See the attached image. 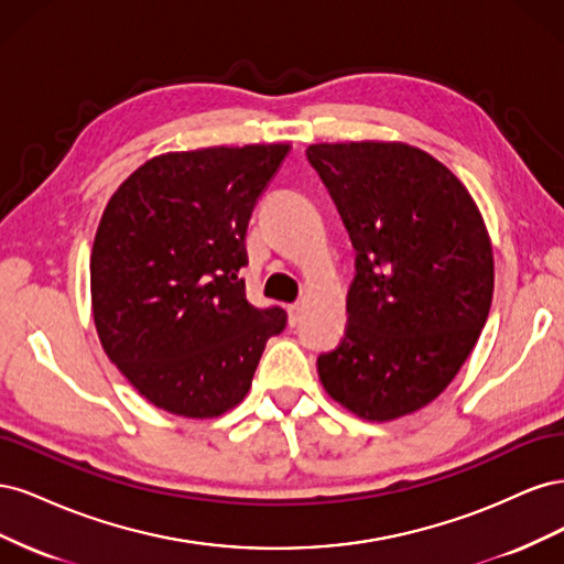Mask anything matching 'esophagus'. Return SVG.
I'll use <instances>...</instances> for the list:
<instances>
[{
    "mask_svg": "<svg viewBox=\"0 0 564 564\" xmlns=\"http://www.w3.org/2000/svg\"><path fill=\"white\" fill-rule=\"evenodd\" d=\"M286 311H289V324H292V327H294V324L301 319V305L292 303Z\"/></svg>",
    "mask_w": 564,
    "mask_h": 564,
    "instance_id": "1",
    "label": "esophagus"
}]
</instances>
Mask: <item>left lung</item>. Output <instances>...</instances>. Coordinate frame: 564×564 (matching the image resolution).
Returning <instances> with one entry per match:
<instances>
[{"instance_id": "1", "label": "left lung", "mask_w": 564, "mask_h": 564, "mask_svg": "<svg viewBox=\"0 0 564 564\" xmlns=\"http://www.w3.org/2000/svg\"><path fill=\"white\" fill-rule=\"evenodd\" d=\"M355 256L348 327L317 357L324 390L367 421L433 402L477 344L494 294L485 220L449 169L406 143L305 150Z\"/></svg>"}]
</instances>
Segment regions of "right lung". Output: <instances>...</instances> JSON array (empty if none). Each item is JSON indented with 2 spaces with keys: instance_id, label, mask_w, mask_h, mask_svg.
I'll return each instance as SVG.
<instances>
[{
  "instance_id": "add662e5",
  "label": "right lung",
  "mask_w": 564,
  "mask_h": 564,
  "mask_svg": "<svg viewBox=\"0 0 564 564\" xmlns=\"http://www.w3.org/2000/svg\"><path fill=\"white\" fill-rule=\"evenodd\" d=\"M286 143L152 158L117 187L91 249V305L106 355L155 406L214 419L240 404L278 305L247 301V226Z\"/></svg>"
}]
</instances>
